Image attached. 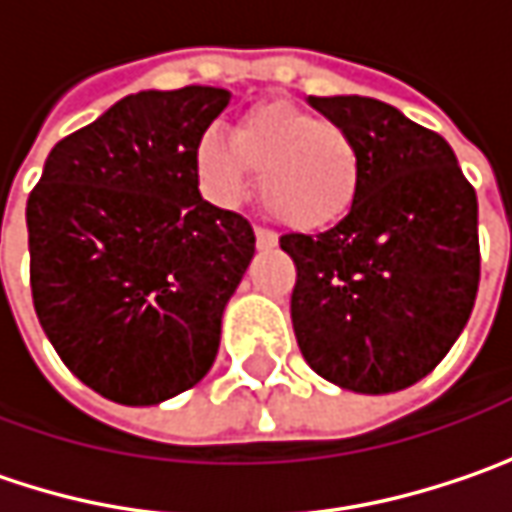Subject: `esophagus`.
Masks as SVG:
<instances>
[{"mask_svg": "<svg viewBox=\"0 0 512 512\" xmlns=\"http://www.w3.org/2000/svg\"><path fill=\"white\" fill-rule=\"evenodd\" d=\"M255 240L257 249H275L278 246V234L269 231V228H255Z\"/></svg>", "mask_w": 512, "mask_h": 512, "instance_id": "esophagus-1", "label": "esophagus"}]
</instances>
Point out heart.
Segmentation results:
<instances>
[{
	"mask_svg": "<svg viewBox=\"0 0 512 512\" xmlns=\"http://www.w3.org/2000/svg\"><path fill=\"white\" fill-rule=\"evenodd\" d=\"M196 170L220 202L243 199L255 173L266 211L304 234L342 223L362 179L356 141L339 124L284 101L252 106L231 138L205 133Z\"/></svg>",
	"mask_w": 512,
	"mask_h": 512,
	"instance_id": "1",
	"label": "heart"
}]
</instances>
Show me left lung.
<instances>
[{
	"label": "left lung",
	"mask_w": 512,
	"mask_h": 512,
	"mask_svg": "<svg viewBox=\"0 0 512 512\" xmlns=\"http://www.w3.org/2000/svg\"><path fill=\"white\" fill-rule=\"evenodd\" d=\"M359 147V196L342 223L284 234L298 281L292 327L307 365L356 394L432 374L475 307L478 199L452 147L376 98H307Z\"/></svg>",
	"instance_id": "8db88e82"
}]
</instances>
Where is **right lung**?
Listing matches in <instances>:
<instances>
[{
	"instance_id": "add662e5",
	"label": "right lung",
	"mask_w": 512,
	"mask_h": 512,
	"mask_svg": "<svg viewBox=\"0 0 512 512\" xmlns=\"http://www.w3.org/2000/svg\"><path fill=\"white\" fill-rule=\"evenodd\" d=\"M228 89H147L57 141L28 196L31 295L66 368L121 406L211 371L228 298L255 257L249 220L199 194L196 144Z\"/></svg>"
}]
</instances>
